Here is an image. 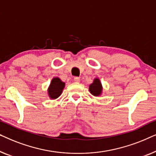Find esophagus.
<instances>
[{"label": "esophagus", "mask_w": 156, "mask_h": 156, "mask_svg": "<svg viewBox=\"0 0 156 156\" xmlns=\"http://www.w3.org/2000/svg\"><path fill=\"white\" fill-rule=\"evenodd\" d=\"M74 81L75 82H80V78L78 77V76H75V77L74 78Z\"/></svg>", "instance_id": "1"}]
</instances>
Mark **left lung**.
<instances>
[{"label": "left lung", "mask_w": 156, "mask_h": 156, "mask_svg": "<svg viewBox=\"0 0 156 156\" xmlns=\"http://www.w3.org/2000/svg\"><path fill=\"white\" fill-rule=\"evenodd\" d=\"M89 89L91 94L95 96V97L101 95L102 93V85L99 79L95 78L92 84L89 85Z\"/></svg>", "instance_id": "obj_1"}]
</instances>
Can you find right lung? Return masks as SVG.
<instances>
[{
  "label": "right lung",
  "instance_id": "1",
  "mask_svg": "<svg viewBox=\"0 0 156 156\" xmlns=\"http://www.w3.org/2000/svg\"><path fill=\"white\" fill-rule=\"evenodd\" d=\"M65 83L62 82L58 77H54L51 81L48 88V96L50 99H55L58 98L65 88Z\"/></svg>",
  "mask_w": 156,
  "mask_h": 156
}]
</instances>
